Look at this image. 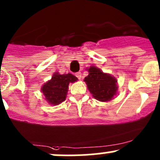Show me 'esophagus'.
Returning a JSON list of instances; mask_svg holds the SVG:
<instances>
[{"label": "esophagus", "mask_w": 160, "mask_h": 160, "mask_svg": "<svg viewBox=\"0 0 160 160\" xmlns=\"http://www.w3.org/2000/svg\"><path fill=\"white\" fill-rule=\"evenodd\" d=\"M75 76H76L78 79H81V78H82V73H81L80 72H77V73H75Z\"/></svg>", "instance_id": "1"}]
</instances>
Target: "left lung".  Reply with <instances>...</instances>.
I'll return each instance as SVG.
<instances>
[{
	"mask_svg": "<svg viewBox=\"0 0 160 160\" xmlns=\"http://www.w3.org/2000/svg\"><path fill=\"white\" fill-rule=\"evenodd\" d=\"M88 72V75L84 81L93 97L101 102L112 99L118 89L116 78L109 74L103 73L94 66L90 67Z\"/></svg>",
	"mask_w": 160,
	"mask_h": 160,
	"instance_id": "1",
	"label": "left lung"
}]
</instances>
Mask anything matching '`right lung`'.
<instances>
[{
  "label": "right lung",
  "instance_id": "add662e5",
  "mask_svg": "<svg viewBox=\"0 0 160 160\" xmlns=\"http://www.w3.org/2000/svg\"><path fill=\"white\" fill-rule=\"evenodd\" d=\"M77 80L78 78L72 74L60 75L56 72L51 80L42 85L41 90L49 103L58 105L65 100L69 83L75 82Z\"/></svg>",
  "mask_w": 160,
  "mask_h": 160
}]
</instances>
